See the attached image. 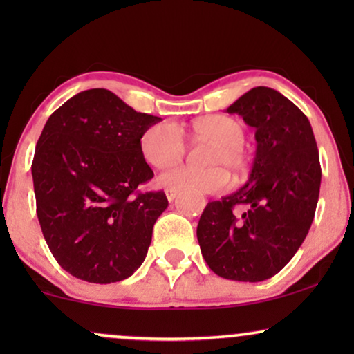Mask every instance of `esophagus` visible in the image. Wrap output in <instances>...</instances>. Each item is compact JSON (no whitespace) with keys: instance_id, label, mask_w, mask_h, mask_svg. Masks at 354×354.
Segmentation results:
<instances>
[{"instance_id":"esophagus-1","label":"esophagus","mask_w":354,"mask_h":354,"mask_svg":"<svg viewBox=\"0 0 354 354\" xmlns=\"http://www.w3.org/2000/svg\"><path fill=\"white\" fill-rule=\"evenodd\" d=\"M166 196H167V200L169 201H174L176 200V196H177V190H172V188H166Z\"/></svg>"}]
</instances>
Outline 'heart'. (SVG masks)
Instances as JSON below:
<instances>
[{
    "label": "heart",
    "instance_id": "b5f03b06",
    "mask_svg": "<svg viewBox=\"0 0 354 354\" xmlns=\"http://www.w3.org/2000/svg\"><path fill=\"white\" fill-rule=\"evenodd\" d=\"M198 138L214 142L207 154L211 167L180 166L159 177L162 187L193 193H221L230 185V169L235 176H243L248 167L245 151V127L229 115L212 114L196 119L192 125ZM185 140L182 130L174 122H159L145 130L140 138V151L149 166L167 169L185 156Z\"/></svg>",
    "mask_w": 354,
    "mask_h": 354
}]
</instances>
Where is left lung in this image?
<instances>
[{"mask_svg":"<svg viewBox=\"0 0 354 354\" xmlns=\"http://www.w3.org/2000/svg\"><path fill=\"white\" fill-rule=\"evenodd\" d=\"M227 113L256 130V156L243 187L207 203L198 243L219 277L263 282L287 266L313 224L322 176L317 145L301 109L269 86L246 91Z\"/></svg>","mask_w":354,"mask_h":354,"instance_id":"1","label":"left lung"}]
</instances>
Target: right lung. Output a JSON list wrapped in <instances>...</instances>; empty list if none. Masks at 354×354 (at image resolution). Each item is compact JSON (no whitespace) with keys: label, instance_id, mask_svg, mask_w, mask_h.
Returning a JSON list of instances; mask_svg holds the SVG:
<instances>
[{"label":"right lung","instance_id":"obj_1","mask_svg":"<svg viewBox=\"0 0 354 354\" xmlns=\"http://www.w3.org/2000/svg\"><path fill=\"white\" fill-rule=\"evenodd\" d=\"M161 118L137 113L113 91L91 88L46 120L32 162L37 216L64 270L91 283L127 279L145 261L164 192H140L153 171L140 151Z\"/></svg>","mask_w":354,"mask_h":354}]
</instances>
